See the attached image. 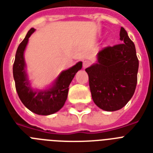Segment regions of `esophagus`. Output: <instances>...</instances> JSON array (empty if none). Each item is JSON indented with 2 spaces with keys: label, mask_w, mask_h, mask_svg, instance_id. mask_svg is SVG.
I'll return each instance as SVG.
<instances>
[{
  "label": "esophagus",
  "mask_w": 153,
  "mask_h": 153,
  "mask_svg": "<svg viewBox=\"0 0 153 153\" xmlns=\"http://www.w3.org/2000/svg\"><path fill=\"white\" fill-rule=\"evenodd\" d=\"M90 64H91V62L89 61V60H85V61H83V68H88Z\"/></svg>",
  "instance_id": "34e87169"
}]
</instances>
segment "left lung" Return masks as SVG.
I'll return each mask as SVG.
<instances>
[{
  "label": "left lung",
  "instance_id": "1",
  "mask_svg": "<svg viewBox=\"0 0 153 153\" xmlns=\"http://www.w3.org/2000/svg\"><path fill=\"white\" fill-rule=\"evenodd\" d=\"M120 36L121 44L102 48L97 64L85 69L94 102L108 111L123 108L137 85L139 62L135 45L123 27Z\"/></svg>",
  "mask_w": 153,
  "mask_h": 153
}]
</instances>
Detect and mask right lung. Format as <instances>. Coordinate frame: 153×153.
Listing matches in <instances>:
<instances>
[{"label": "right lung", "instance_id": "obj_1", "mask_svg": "<svg viewBox=\"0 0 153 153\" xmlns=\"http://www.w3.org/2000/svg\"><path fill=\"white\" fill-rule=\"evenodd\" d=\"M34 30L33 28L30 30L17 48L13 64V77L16 91L23 105L35 114L48 115L58 111L64 105L68 98L69 85L75 74L81 70L82 63L79 62L72 68L62 71L49 89L34 91L27 79L23 56L28 39Z\"/></svg>", "mask_w": 153, "mask_h": 153}]
</instances>
